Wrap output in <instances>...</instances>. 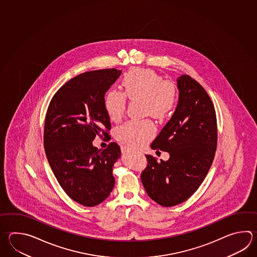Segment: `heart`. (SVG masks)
<instances>
[{"instance_id": "obj_1", "label": "heart", "mask_w": 257, "mask_h": 257, "mask_svg": "<svg viewBox=\"0 0 257 257\" xmlns=\"http://www.w3.org/2000/svg\"><path fill=\"white\" fill-rule=\"evenodd\" d=\"M122 91L110 89L104 97V108L111 120H120L126 109L127 98H142L145 114L164 119L175 109L178 89L170 81L152 69L136 68L123 76ZM155 125L149 119L128 120L116 130V137L130 147H139L153 137Z\"/></svg>"}]
</instances>
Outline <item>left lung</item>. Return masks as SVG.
<instances>
[{
  "mask_svg": "<svg viewBox=\"0 0 257 257\" xmlns=\"http://www.w3.org/2000/svg\"><path fill=\"white\" fill-rule=\"evenodd\" d=\"M177 108L151 144L152 149L169 153L168 161L146 156L141 174L147 195L163 207L189 199L209 172L217 148V119L210 96L189 75L178 79Z\"/></svg>",
  "mask_w": 257,
  "mask_h": 257,
  "instance_id": "8db88e82",
  "label": "left lung"
}]
</instances>
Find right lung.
Segmentation results:
<instances>
[{
  "label": "right lung",
  "instance_id": "obj_1",
  "mask_svg": "<svg viewBox=\"0 0 257 257\" xmlns=\"http://www.w3.org/2000/svg\"><path fill=\"white\" fill-rule=\"evenodd\" d=\"M116 68L79 74L58 89L47 108L44 147L59 185L70 199L86 207L100 204L114 187L112 167L120 147L92 146L96 137L110 140L104 95L120 75Z\"/></svg>",
  "mask_w": 257,
  "mask_h": 257
}]
</instances>
